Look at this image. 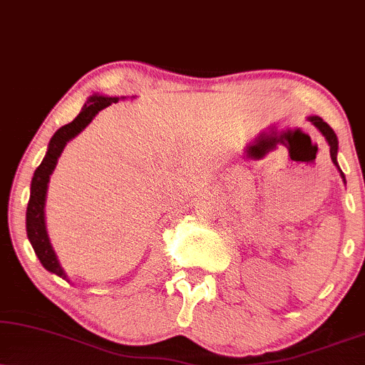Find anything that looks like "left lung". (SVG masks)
<instances>
[{
	"label": "left lung",
	"instance_id": "8db88e82",
	"mask_svg": "<svg viewBox=\"0 0 365 365\" xmlns=\"http://www.w3.org/2000/svg\"><path fill=\"white\" fill-rule=\"evenodd\" d=\"M310 119V121L315 124V126L320 129V133L322 135L325 136V140L329 141V146H330V158H331V161H334V163L336 165V167H339V163H336V148H339V141H336V135L334 133V129H331L329 124H327L324 119L322 118H318V116H312V118H308ZM340 170V168H339ZM340 175H342V178H344V182H345V177H344V173H342V170H340Z\"/></svg>",
	"mask_w": 365,
	"mask_h": 365
}]
</instances>
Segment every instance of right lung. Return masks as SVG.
Returning <instances> with one entry per match:
<instances>
[{"mask_svg": "<svg viewBox=\"0 0 365 365\" xmlns=\"http://www.w3.org/2000/svg\"><path fill=\"white\" fill-rule=\"evenodd\" d=\"M118 98H104V96H92V98H89L87 104L79 113V116L73 119L72 123L57 129V133H55L52 140L48 143L47 155H45L43 161H41L40 167L35 170L34 178H31L30 200L29 207H26V234H29L31 246L35 249V255L38 256V259L41 264H43L45 269H48L50 273H55L63 279H66L67 276L58 264L57 256H55L53 249L50 246L47 229H45L43 207L45 197H47L50 175H52L55 165H57L60 153L66 148L67 141L79 135L82 129L92 121V118H94L101 109L108 108L109 104L118 103Z\"/></svg>", "mask_w": 365, "mask_h": 365, "instance_id": "right-lung-1", "label": "right lung"}]
</instances>
